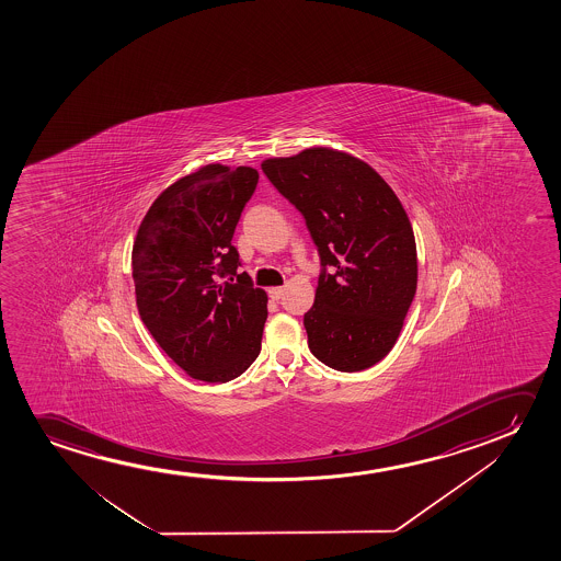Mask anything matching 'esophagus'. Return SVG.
Wrapping results in <instances>:
<instances>
[{
	"instance_id": "obj_1",
	"label": "esophagus",
	"mask_w": 561,
	"mask_h": 561,
	"mask_svg": "<svg viewBox=\"0 0 561 561\" xmlns=\"http://www.w3.org/2000/svg\"><path fill=\"white\" fill-rule=\"evenodd\" d=\"M285 289L284 287H270L268 295L272 300H279L284 297Z\"/></svg>"
}]
</instances>
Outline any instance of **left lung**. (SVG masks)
I'll list each match as a JSON object with an SVG mask.
<instances>
[{
	"instance_id": "left-lung-1",
	"label": "left lung",
	"mask_w": 561,
	"mask_h": 561,
	"mask_svg": "<svg viewBox=\"0 0 561 561\" xmlns=\"http://www.w3.org/2000/svg\"><path fill=\"white\" fill-rule=\"evenodd\" d=\"M262 172L302 215L322 262L308 348L337 371L371 368L397 343L417 285L399 197L369 164L328 147L268 159Z\"/></svg>"
}]
</instances>
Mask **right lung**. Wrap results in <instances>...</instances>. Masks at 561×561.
<instances>
[{"label":"right lung","instance_id":"1","mask_svg":"<svg viewBox=\"0 0 561 561\" xmlns=\"http://www.w3.org/2000/svg\"><path fill=\"white\" fill-rule=\"evenodd\" d=\"M259 172L207 164L159 195L131 251L139 316L193 379L226 383L261 353L266 293L231 245ZM239 277L233 280L232 276Z\"/></svg>","mask_w":561,"mask_h":561}]
</instances>
